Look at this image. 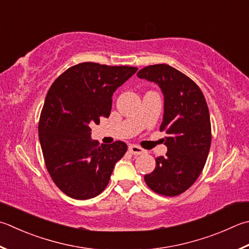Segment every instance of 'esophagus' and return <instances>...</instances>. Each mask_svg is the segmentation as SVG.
<instances>
[{"mask_svg": "<svg viewBox=\"0 0 249 249\" xmlns=\"http://www.w3.org/2000/svg\"><path fill=\"white\" fill-rule=\"evenodd\" d=\"M129 152L132 154V155H142V154L146 153V151H145V149L138 146V145H130V146H129Z\"/></svg>", "mask_w": 249, "mask_h": 249, "instance_id": "1", "label": "esophagus"}]
</instances>
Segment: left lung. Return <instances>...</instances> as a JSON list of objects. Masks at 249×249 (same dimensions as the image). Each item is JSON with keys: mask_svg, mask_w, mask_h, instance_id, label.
Listing matches in <instances>:
<instances>
[{"mask_svg": "<svg viewBox=\"0 0 249 249\" xmlns=\"http://www.w3.org/2000/svg\"><path fill=\"white\" fill-rule=\"evenodd\" d=\"M157 83L163 94L166 156L156 158V168L144 180L151 190L165 196L185 192L203 171L212 144L207 103L197 84L166 64L151 65L137 73Z\"/></svg>", "mask_w": 249, "mask_h": 249, "instance_id": "obj_1", "label": "left lung"}]
</instances>
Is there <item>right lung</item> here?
<instances>
[{"instance_id": "add662e5", "label": "right lung", "mask_w": 249, "mask_h": 249, "mask_svg": "<svg viewBox=\"0 0 249 249\" xmlns=\"http://www.w3.org/2000/svg\"><path fill=\"white\" fill-rule=\"evenodd\" d=\"M137 67L81 63L52 84L39 121L45 166L58 189L74 199L95 197L105 190L116 162L128 146L91 139V125L108 118L112 94Z\"/></svg>"}]
</instances>
